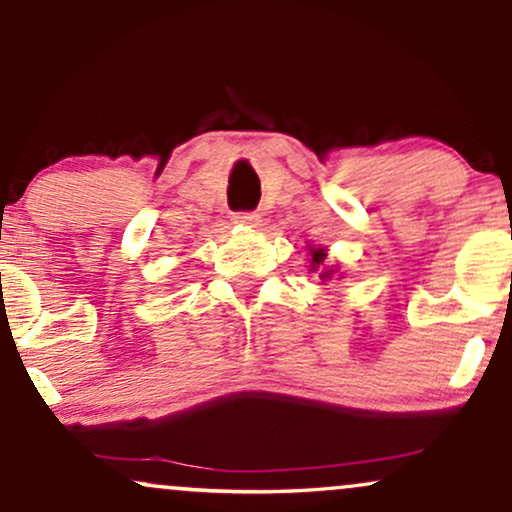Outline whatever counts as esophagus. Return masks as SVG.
Wrapping results in <instances>:
<instances>
[{
  "label": "esophagus",
  "mask_w": 512,
  "mask_h": 512,
  "mask_svg": "<svg viewBox=\"0 0 512 512\" xmlns=\"http://www.w3.org/2000/svg\"><path fill=\"white\" fill-rule=\"evenodd\" d=\"M233 221L240 223V226H260V214H255V211H238V214H233Z\"/></svg>",
  "instance_id": "obj_1"
}]
</instances>
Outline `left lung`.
<instances>
[{
    "label": "left lung",
    "mask_w": 512,
    "mask_h": 512,
    "mask_svg": "<svg viewBox=\"0 0 512 512\" xmlns=\"http://www.w3.org/2000/svg\"><path fill=\"white\" fill-rule=\"evenodd\" d=\"M310 255H313V260H310V269H313V272H320V279H332V269H325L327 252L322 248H313L310 250Z\"/></svg>",
    "instance_id": "left-lung-1"
}]
</instances>
